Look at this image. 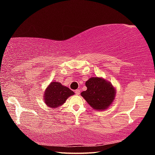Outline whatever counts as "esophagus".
I'll list each match as a JSON object with an SVG mask.
<instances>
[{
  "mask_svg": "<svg viewBox=\"0 0 155 155\" xmlns=\"http://www.w3.org/2000/svg\"><path fill=\"white\" fill-rule=\"evenodd\" d=\"M75 94H80V90H79V89H77V90H75Z\"/></svg>",
  "mask_w": 155,
  "mask_h": 155,
  "instance_id": "1",
  "label": "esophagus"
}]
</instances>
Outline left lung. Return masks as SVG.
<instances>
[{"instance_id":"left-lung-1","label":"left lung","mask_w":155,"mask_h":155,"mask_svg":"<svg viewBox=\"0 0 155 155\" xmlns=\"http://www.w3.org/2000/svg\"><path fill=\"white\" fill-rule=\"evenodd\" d=\"M87 90L81 92L82 96L93 109H106L115 98V90L109 82L98 77L90 78L86 81Z\"/></svg>"}]
</instances>
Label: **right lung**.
Segmentation results:
<instances>
[{
    "label": "right lung",
    "instance_id": "obj_1",
    "mask_svg": "<svg viewBox=\"0 0 155 155\" xmlns=\"http://www.w3.org/2000/svg\"><path fill=\"white\" fill-rule=\"evenodd\" d=\"M74 91L58 82H52L45 90L44 101L48 107L56 108L64 104Z\"/></svg>",
    "mask_w": 155,
    "mask_h": 155
}]
</instances>
